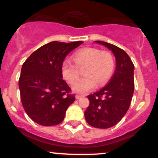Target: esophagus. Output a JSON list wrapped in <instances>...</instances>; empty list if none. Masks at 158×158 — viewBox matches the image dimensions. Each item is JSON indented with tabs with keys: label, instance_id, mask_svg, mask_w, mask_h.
I'll list each match as a JSON object with an SVG mask.
<instances>
[{
	"label": "esophagus",
	"instance_id": "esophagus-1",
	"mask_svg": "<svg viewBox=\"0 0 158 158\" xmlns=\"http://www.w3.org/2000/svg\"><path fill=\"white\" fill-rule=\"evenodd\" d=\"M82 97H83V96L79 95V94H76V99H79V98H82Z\"/></svg>",
	"mask_w": 158,
	"mask_h": 158
}]
</instances>
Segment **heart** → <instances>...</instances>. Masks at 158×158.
Instances as JSON below:
<instances>
[{"label":"heart","instance_id":"b5f03b06","mask_svg":"<svg viewBox=\"0 0 158 158\" xmlns=\"http://www.w3.org/2000/svg\"><path fill=\"white\" fill-rule=\"evenodd\" d=\"M74 63L71 60L66 59L61 65L63 76L69 84H73L79 78V69H86V78L73 85V91L83 94L92 90L96 85H104L114 73L115 67L114 58L108 52L92 48L79 50L75 53Z\"/></svg>","mask_w":158,"mask_h":158}]
</instances>
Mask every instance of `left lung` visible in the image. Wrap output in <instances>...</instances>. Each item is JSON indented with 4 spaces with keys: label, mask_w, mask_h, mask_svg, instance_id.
<instances>
[{
    "label": "left lung",
    "mask_w": 158,
    "mask_h": 158,
    "mask_svg": "<svg viewBox=\"0 0 158 158\" xmlns=\"http://www.w3.org/2000/svg\"><path fill=\"white\" fill-rule=\"evenodd\" d=\"M94 42L112 51L116 69L107 85L88 95L89 105L85 111V117L93 127L108 129L119 123L129 110L134 92V65L123 49L105 41Z\"/></svg>",
    "instance_id": "obj_1"
}]
</instances>
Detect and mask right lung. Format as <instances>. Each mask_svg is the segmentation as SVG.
<instances>
[{"mask_svg":"<svg viewBox=\"0 0 158 158\" xmlns=\"http://www.w3.org/2000/svg\"><path fill=\"white\" fill-rule=\"evenodd\" d=\"M82 41H51L32 53L21 69L19 88L27 115L44 127L64 120L66 111L75 101L63 78L61 65L68 54Z\"/></svg>","mask_w":158,"mask_h":158,"instance_id":"obj_1","label":"right lung"}]
</instances>
